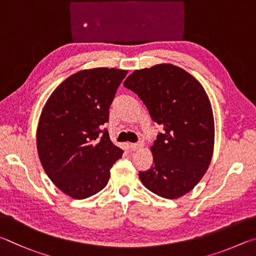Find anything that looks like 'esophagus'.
<instances>
[{
  "mask_svg": "<svg viewBox=\"0 0 256 256\" xmlns=\"http://www.w3.org/2000/svg\"><path fill=\"white\" fill-rule=\"evenodd\" d=\"M129 147H130L132 150H140V147H142V142H132V144L129 145Z\"/></svg>",
  "mask_w": 256,
  "mask_h": 256,
  "instance_id": "1",
  "label": "esophagus"
}]
</instances>
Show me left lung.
Here are the masks:
<instances>
[{"instance_id": "1", "label": "left lung", "mask_w": 256, "mask_h": 256, "mask_svg": "<svg viewBox=\"0 0 256 256\" xmlns=\"http://www.w3.org/2000/svg\"><path fill=\"white\" fill-rule=\"evenodd\" d=\"M163 128L153 146L154 164L140 172L147 189L166 199L190 192L212 162L214 124L209 98L194 76L172 64L137 70L124 82Z\"/></svg>"}]
</instances>
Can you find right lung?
Instances as JSON below:
<instances>
[{
  "label": "right lung",
  "instance_id": "1",
  "mask_svg": "<svg viewBox=\"0 0 256 256\" xmlns=\"http://www.w3.org/2000/svg\"><path fill=\"white\" fill-rule=\"evenodd\" d=\"M127 73L106 67L80 70L58 85L40 114V162L54 184L73 199L101 191L122 156L106 129L100 128L109 120V108Z\"/></svg>",
  "mask_w": 256,
  "mask_h": 256
}]
</instances>
